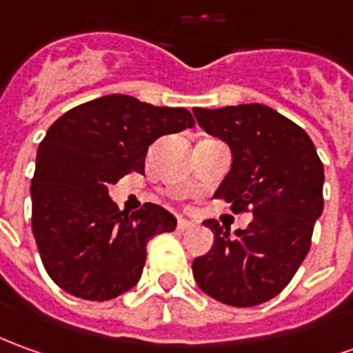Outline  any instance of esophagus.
Listing matches in <instances>:
<instances>
[{
    "label": "esophagus",
    "instance_id": "34e87169",
    "mask_svg": "<svg viewBox=\"0 0 353 353\" xmlns=\"http://www.w3.org/2000/svg\"><path fill=\"white\" fill-rule=\"evenodd\" d=\"M194 228V223L193 221H187V219H177V229L179 231H189V229H193Z\"/></svg>",
    "mask_w": 353,
    "mask_h": 353
}]
</instances>
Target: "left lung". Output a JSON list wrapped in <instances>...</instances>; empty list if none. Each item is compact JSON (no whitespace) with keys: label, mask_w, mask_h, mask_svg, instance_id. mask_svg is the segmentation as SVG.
I'll return each mask as SVG.
<instances>
[{"label":"left lung","mask_w":353,"mask_h":353,"mask_svg":"<svg viewBox=\"0 0 353 353\" xmlns=\"http://www.w3.org/2000/svg\"><path fill=\"white\" fill-rule=\"evenodd\" d=\"M193 114L233 152L216 196L235 214H254L235 236L216 219L204 221L214 231V246L194 258V279L223 304H263L287 287L310 252L323 212V162L310 135L265 105L193 108Z\"/></svg>","instance_id":"left-lung-1"}]
</instances>
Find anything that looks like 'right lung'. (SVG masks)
Returning a JSON list of instances; mask_svg holds the SVG:
<instances>
[{
    "label": "right lung",
    "instance_id": "obj_1",
    "mask_svg": "<svg viewBox=\"0 0 353 353\" xmlns=\"http://www.w3.org/2000/svg\"><path fill=\"white\" fill-rule=\"evenodd\" d=\"M187 108L105 95L55 120L36 157L32 233L49 277L72 296L105 302L137 285L147 243L176 229V218L147 202L120 212L108 185L145 172L149 145L193 128Z\"/></svg>",
    "mask_w": 353,
    "mask_h": 353
}]
</instances>
